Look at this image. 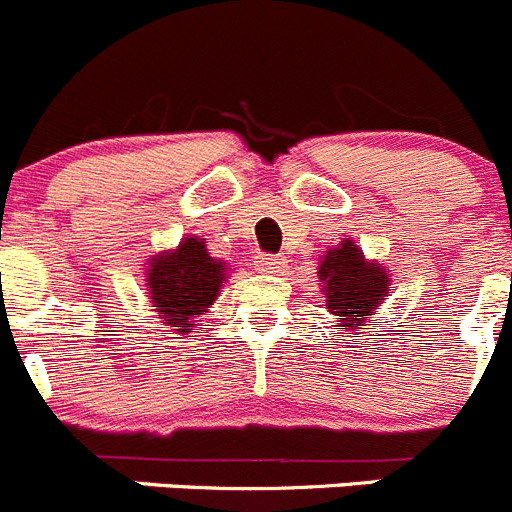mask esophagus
Masks as SVG:
<instances>
[{
	"mask_svg": "<svg viewBox=\"0 0 512 512\" xmlns=\"http://www.w3.org/2000/svg\"><path fill=\"white\" fill-rule=\"evenodd\" d=\"M256 269L261 274H281V271L287 269V259L284 256H256Z\"/></svg>",
	"mask_w": 512,
	"mask_h": 512,
	"instance_id": "1",
	"label": "esophagus"
}]
</instances>
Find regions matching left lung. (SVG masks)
Masks as SVG:
<instances>
[{
	"instance_id": "1",
	"label": "left lung",
	"mask_w": 512,
	"mask_h": 512,
	"mask_svg": "<svg viewBox=\"0 0 512 512\" xmlns=\"http://www.w3.org/2000/svg\"><path fill=\"white\" fill-rule=\"evenodd\" d=\"M317 276L327 297V312L335 314V330H365V320L388 297L391 279L386 269L363 256L355 241H342L322 256Z\"/></svg>"
}]
</instances>
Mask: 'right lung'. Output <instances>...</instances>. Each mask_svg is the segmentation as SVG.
Masks as SVG:
<instances>
[{
    "mask_svg": "<svg viewBox=\"0 0 512 512\" xmlns=\"http://www.w3.org/2000/svg\"><path fill=\"white\" fill-rule=\"evenodd\" d=\"M225 264L213 259L205 246V238H182L172 251L157 253L149 259L147 297L157 307L159 320L187 335L195 327V317L208 312L225 284Z\"/></svg>",
    "mask_w": 512,
    "mask_h": 512,
    "instance_id": "add662e5",
    "label": "right lung"
}]
</instances>
